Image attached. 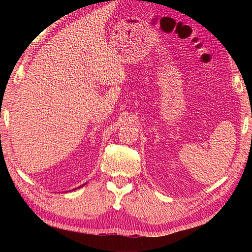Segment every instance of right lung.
Listing matches in <instances>:
<instances>
[{
  "mask_svg": "<svg viewBox=\"0 0 252 252\" xmlns=\"http://www.w3.org/2000/svg\"><path fill=\"white\" fill-rule=\"evenodd\" d=\"M84 185H85V183H84ZM84 185H82V186H80V187H78V188H75V189H79V188H81V187H83Z\"/></svg>",
  "mask_w": 252,
  "mask_h": 252,
  "instance_id": "add662e5",
  "label": "right lung"
}]
</instances>
